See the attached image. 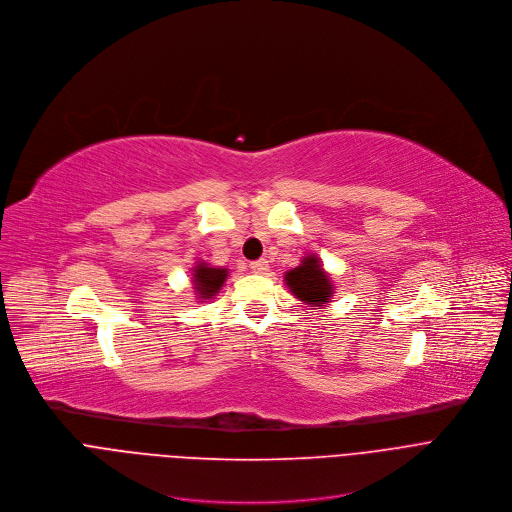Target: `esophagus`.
Masks as SVG:
<instances>
[{
	"label": "esophagus",
	"instance_id": "obj_1",
	"mask_svg": "<svg viewBox=\"0 0 512 512\" xmlns=\"http://www.w3.org/2000/svg\"><path fill=\"white\" fill-rule=\"evenodd\" d=\"M250 270H252L254 274H268L270 266H268L266 260H254V262H250Z\"/></svg>",
	"mask_w": 512,
	"mask_h": 512
}]
</instances>
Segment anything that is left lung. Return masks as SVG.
I'll list each match as a JSON object with an SVG mask.
<instances>
[{
    "instance_id": "left-lung-1",
    "label": "left lung",
    "mask_w": 512,
    "mask_h": 512,
    "mask_svg": "<svg viewBox=\"0 0 512 512\" xmlns=\"http://www.w3.org/2000/svg\"><path fill=\"white\" fill-rule=\"evenodd\" d=\"M290 292L311 306H325L333 296V282L317 256L302 258V264L284 276Z\"/></svg>"
}]
</instances>
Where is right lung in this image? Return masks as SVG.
I'll list each match as a JSON object with an SVG mask.
<instances>
[{
	"label": "right lung",
	"mask_w": 512,
	"mask_h": 512,
	"mask_svg": "<svg viewBox=\"0 0 512 512\" xmlns=\"http://www.w3.org/2000/svg\"><path fill=\"white\" fill-rule=\"evenodd\" d=\"M228 278V268H214L208 266L206 262H201L193 268V284H195V292L197 298L210 300L216 296V292L224 286Z\"/></svg>",
	"instance_id": "obj_1"
}]
</instances>
